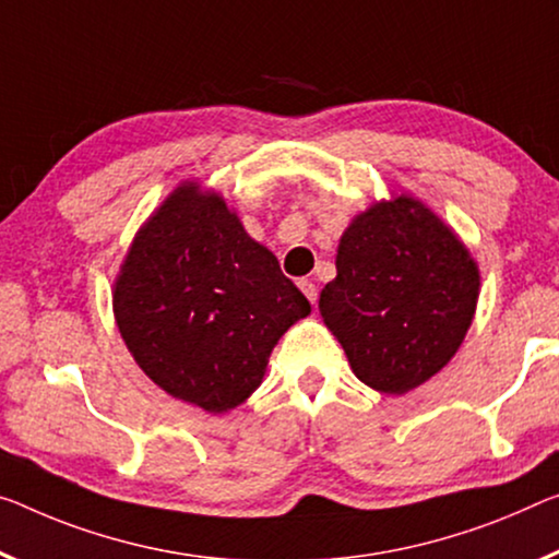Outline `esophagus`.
I'll return each instance as SVG.
<instances>
[{
  "mask_svg": "<svg viewBox=\"0 0 559 559\" xmlns=\"http://www.w3.org/2000/svg\"><path fill=\"white\" fill-rule=\"evenodd\" d=\"M299 289L305 292V297L309 299V302H317V287H314V282L312 280H299Z\"/></svg>",
  "mask_w": 559,
  "mask_h": 559,
  "instance_id": "34e87169",
  "label": "esophagus"
}]
</instances>
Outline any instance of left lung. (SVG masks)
<instances>
[{
	"mask_svg": "<svg viewBox=\"0 0 559 559\" xmlns=\"http://www.w3.org/2000/svg\"><path fill=\"white\" fill-rule=\"evenodd\" d=\"M477 289L479 272L452 229L402 194L359 214L342 235L320 312L359 380L405 394L457 352Z\"/></svg>",
	"mask_w": 559,
	"mask_h": 559,
	"instance_id": "1",
	"label": "left lung"
}]
</instances>
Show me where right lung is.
<instances>
[{"mask_svg":"<svg viewBox=\"0 0 559 559\" xmlns=\"http://www.w3.org/2000/svg\"><path fill=\"white\" fill-rule=\"evenodd\" d=\"M307 297L217 194L182 185L147 222L115 285V317L152 382L207 412L260 388Z\"/></svg>","mask_w":559,"mask_h":559,"instance_id":"right-lung-1","label":"right lung"}]
</instances>
